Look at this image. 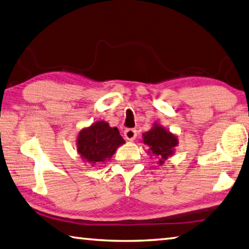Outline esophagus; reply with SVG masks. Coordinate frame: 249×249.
Segmentation results:
<instances>
[{"label":"esophagus","mask_w":249,"mask_h":249,"mask_svg":"<svg viewBox=\"0 0 249 249\" xmlns=\"http://www.w3.org/2000/svg\"><path fill=\"white\" fill-rule=\"evenodd\" d=\"M124 136H125V138H126V139H127V140H130V142H132V140H134L135 138H136V136H137L136 129H134V128L125 129V132H124Z\"/></svg>","instance_id":"34e87169"}]
</instances>
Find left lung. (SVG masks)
<instances>
[{"label": "left lung", "mask_w": 249, "mask_h": 249, "mask_svg": "<svg viewBox=\"0 0 249 249\" xmlns=\"http://www.w3.org/2000/svg\"><path fill=\"white\" fill-rule=\"evenodd\" d=\"M142 142L147 146L149 156L158 159V164H164V161L174 155L178 144V138L159 123H153L150 130L142 134Z\"/></svg>", "instance_id": "8db88e82"}]
</instances>
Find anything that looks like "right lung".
<instances>
[{
  "mask_svg": "<svg viewBox=\"0 0 249 249\" xmlns=\"http://www.w3.org/2000/svg\"><path fill=\"white\" fill-rule=\"evenodd\" d=\"M124 143L117 127H111L103 120L81 129L76 140L78 155L92 166L110 160L116 149Z\"/></svg>",
  "mask_w": 249,
  "mask_h": 249,
  "instance_id": "1",
  "label": "right lung"
}]
</instances>
